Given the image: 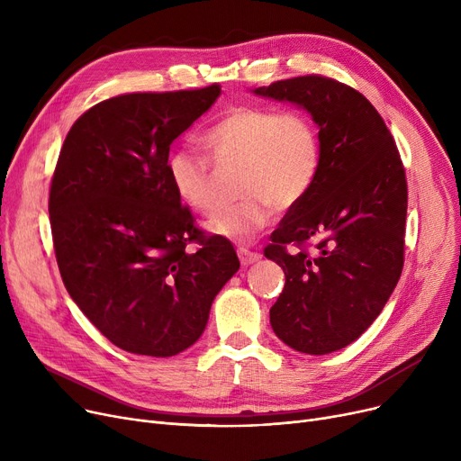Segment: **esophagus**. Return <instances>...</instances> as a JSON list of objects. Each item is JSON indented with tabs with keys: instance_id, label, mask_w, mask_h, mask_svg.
<instances>
[{
	"instance_id": "34e87169",
	"label": "esophagus",
	"mask_w": 461,
	"mask_h": 461,
	"mask_svg": "<svg viewBox=\"0 0 461 461\" xmlns=\"http://www.w3.org/2000/svg\"><path fill=\"white\" fill-rule=\"evenodd\" d=\"M237 254H239V259H240V263L245 265V267H247V265H252V263H256V261L261 259V254L252 252V250H249V249H239Z\"/></svg>"
}]
</instances>
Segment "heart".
Listing matches in <instances>:
<instances>
[{"mask_svg":"<svg viewBox=\"0 0 461 461\" xmlns=\"http://www.w3.org/2000/svg\"><path fill=\"white\" fill-rule=\"evenodd\" d=\"M203 145L216 164H239L237 190L243 198L218 209L207 224L212 235L247 243L269 224L276 211L295 207L320 172V134L297 112L267 106H239L203 134ZM166 174L177 198L192 211L214 205L207 162L190 149L166 158Z\"/></svg>","mask_w":461,"mask_h":461,"instance_id":"1","label":"heart"}]
</instances>
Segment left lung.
<instances>
[{
    "instance_id": "1",
    "label": "left lung",
    "mask_w": 461,
    "mask_h": 461,
    "mask_svg": "<svg viewBox=\"0 0 461 461\" xmlns=\"http://www.w3.org/2000/svg\"><path fill=\"white\" fill-rule=\"evenodd\" d=\"M252 93L303 108L320 131L316 181L285 212L265 258L285 275L269 312L275 334L295 351L327 355L375 321L400 280L405 172L383 117L353 87L310 75ZM306 242L317 247L310 255ZM285 244L302 250L289 255Z\"/></svg>"
}]
</instances>
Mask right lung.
<instances>
[{"mask_svg":"<svg viewBox=\"0 0 461 461\" xmlns=\"http://www.w3.org/2000/svg\"><path fill=\"white\" fill-rule=\"evenodd\" d=\"M221 86L119 95L68 131L50 186V224L68 295L108 340L174 357L198 342L239 271L228 239L203 235L167 181L169 148ZM190 240L203 245L186 253Z\"/></svg>","mask_w":461,"mask_h":461,"instance_id":"add662e5","label":"right lung"}]
</instances>
